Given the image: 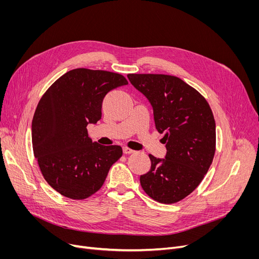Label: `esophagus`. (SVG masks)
I'll use <instances>...</instances> for the list:
<instances>
[{"instance_id":"1","label":"esophagus","mask_w":259,"mask_h":259,"mask_svg":"<svg viewBox=\"0 0 259 259\" xmlns=\"http://www.w3.org/2000/svg\"><path fill=\"white\" fill-rule=\"evenodd\" d=\"M122 152H124V154H131V153H133L134 151L132 150V149L128 148V147H124V148H122Z\"/></svg>"}]
</instances>
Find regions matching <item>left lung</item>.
I'll list each match as a JSON object with an SVG mask.
<instances>
[{
  "label": "left lung",
  "instance_id": "left-lung-1",
  "mask_svg": "<svg viewBox=\"0 0 259 259\" xmlns=\"http://www.w3.org/2000/svg\"><path fill=\"white\" fill-rule=\"evenodd\" d=\"M130 83L153 107L155 128L164 133L165 159L149 154L151 169L141 176L148 196L175 203L198 187L215 154V120L207 100L179 77L167 74H128Z\"/></svg>",
  "mask_w": 259,
  "mask_h": 259
}]
</instances>
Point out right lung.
Instances as JSON below:
<instances>
[{"instance_id":"add662e5","label":"right lung","mask_w":259,"mask_h":259,"mask_svg":"<svg viewBox=\"0 0 259 259\" xmlns=\"http://www.w3.org/2000/svg\"><path fill=\"white\" fill-rule=\"evenodd\" d=\"M127 84L118 73L77 68L59 77L40 98L32 118L33 154L43 178L61 195L88 198L121 157V147L92 143L86 127L101 119L105 95Z\"/></svg>"}]
</instances>
